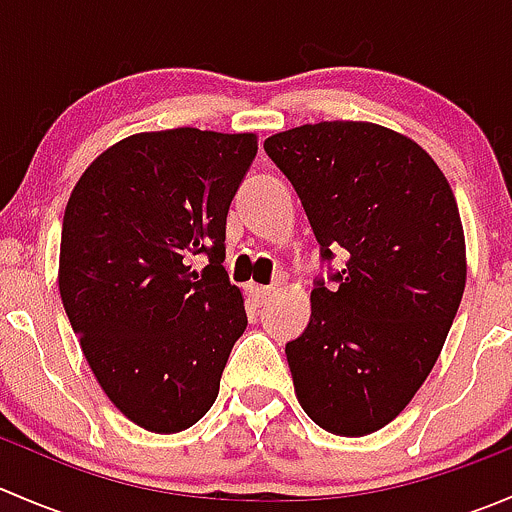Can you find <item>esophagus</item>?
Listing matches in <instances>:
<instances>
[{"label": "esophagus", "mask_w": 512, "mask_h": 512, "mask_svg": "<svg viewBox=\"0 0 512 512\" xmlns=\"http://www.w3.org/2000/svg\"><path fill=\"white\" fill-rule=\"evenodd\" d=\"M247 294H250V297H252V302H255V304H265L267 299H270V294H272V287L247 285Z\"/></svg>", "instance_id": "1"}]
</instances>
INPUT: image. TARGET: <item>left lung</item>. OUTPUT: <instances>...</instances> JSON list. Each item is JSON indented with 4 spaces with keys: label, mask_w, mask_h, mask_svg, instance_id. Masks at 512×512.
Segmentation results:
<instances>
[{
    "label": "left lung",
    "mask_w": 512,
    "mask_h": 512,
    "mask_svg": "<svg viewBox=\"0 0 512 512\" xmlns=\"http://www.w3.org/2000/svg\"><path fill=\"white\" fill-rule=\"evenodd\" d=\"M322 250L342 272L314 282L307 329L285 347L304 414L337 436L394 421L431 374L466 289L456 198L433 158L391 128L322 121L275 133Z\"/></svg>",
    "instance_id": "8db88e82"
}]
</instances>
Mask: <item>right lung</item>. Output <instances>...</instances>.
Returning <instances> with one entry per match:
<instances>
[{"instance_id": "obj_1", "label": "right lung", "mask_w": 512, "mask_h": 512, "mask_svg": "<svg viewBox=\"0 0 512 512\" xmlns=\"http://www.w3.org/2000/svg\"><path fill=\"white\" fill-rule=\"evenodd\" d=\"M257 156L255 133H136L79 178L61 227L59 292L103 394L153 433L210 411L247 327L225 223ZM195 254L209 257L203 273Z\"/></svg>"}]
</instances>
